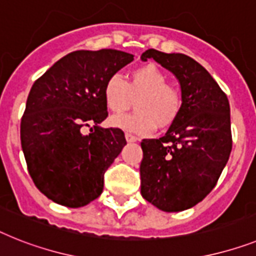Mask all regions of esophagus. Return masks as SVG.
<instances>
[{"mask_svg": "<svg viewBox=\"0 0 256 256\" xmlns=\"http://www.w3.org/2000/svg\"><path fill=\"white\" fill-rule=\"evenodd\" d=\"M124 136H126V140H128V143H134V142L138 140V138H136V136H134V135H132V134H128V132H126V134H124Z\"/></svg>", "mask_w": 256, "mask_h": 256, "instance_id": "1", "label": "esophagus"}]
</instances>
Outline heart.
Wrapping results in <instances>:
<instances>
[{
  "instance_id": "heart-1",
  "label": "heart",
  "mask_w": 256,
  "mask_h": 256,
  "mask_svg": "<svg viewBox=\"0 0 256 256\" xmlns=\"http://www.w3.org/2000/svg\"><path fill=\"white\" fill-rule=\"evenodd\" d=\"M168 76L154 64L143 65L132 72L130 80L120 74H112L104 84L106 108L121 114L135 102L136 112L112 120L116 128L132 134H150L158 126L166 128L176 122L182 109V96L174 86L168 84Z\"/></svg>"
}]
</instances>
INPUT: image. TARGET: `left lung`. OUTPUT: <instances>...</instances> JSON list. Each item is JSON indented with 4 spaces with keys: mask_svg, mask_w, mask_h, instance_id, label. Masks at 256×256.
Masks as SVG:
<instances>
[{
    "mask_svg": "<svg viewBox=\"0 0 256 256\" xmlns=\"http://www.w3.org/2000/svg\"><path fill=\"white\" fill-rule=\"evenodd\" d=\"M148 58L177 76L182 109L164 136L142 140L140 192L161 211H184L211 192L226 165L229 102L211 74L188 56L148 49L142 60Z\"/></svg>",
    "mask_w": 256,
    "mask_h": 256,
    "instance_id": "1",
    "label": "left lung"
}]
</instances>
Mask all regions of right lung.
Instances as JSON below:
<instances>
[{"label":"right lung","instance_id":"right-lung-1","mask_svg":"<svg viewBox=\"0 0 256 256\" xmlns=\"http://www.w3.org/2000/svg\"><path fill=\"white\" fill-rule=\"evenodd\" d=\"M132 60L116 49L75 50L32 86L20 142L32 181L54 203L78 208L102 195L105 172L126 144L121 128L98 126L108 117L102 91Z\"/></svg>","mask_w":256,"mask_h":256}]
</instances>
